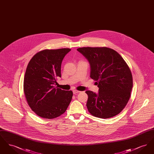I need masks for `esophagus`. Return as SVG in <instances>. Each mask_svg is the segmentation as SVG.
I'll use <instances>...</instances> for the list:
<instances>
[{
  "mask_svg": "<svg viewBox=\"0 0 154 154\" xmlns=\"http://www.w3.org/2000/svg\"><path fill=\"white\" fill-rule=\"evenodd\" d=\"M73 92L74 94H78V93L80 92V91H77V90H75V89H74V90L73 91Z\"/></svg>",
  "mask_w": 154,
  "mask_h": 154,
  "instance_id": "esophagus-1",
  "label": "esophagus"
}]
</instances>
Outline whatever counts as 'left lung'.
<instances>
[{"label": "left lung", "instance_id": "obj_1", "mask_svg": "<svg viewBox=\"0 0 154 154\" xmlns=\"http://www.w3.org/2000/svg\"><path fill=\"white\" fill-rule=\"evenodd\" d=\"M89 63L90 77L96 81L99 92L87 91V107L96 117L117 116L128 102L133 87L132 75L124 59L107 47H82L77 50Z\"/></svg>", "mask_w": 154, "mask_h": 154}]
</instances>
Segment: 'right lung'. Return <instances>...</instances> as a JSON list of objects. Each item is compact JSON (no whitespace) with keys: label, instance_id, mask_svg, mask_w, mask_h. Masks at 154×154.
Instances as JSON below:
<instances>
[{"label":"right lung","instance_id":"add662e5","mask_svg":"<svg viewBox=\"0 0 154 154\" xmlns=\"http://www.w3.org/2000/svg\"><path fill=\"white\" fill-rule=\"evenodd\" d=\"M69 48L44 50L35 54L28 65L23 91L32 111L43 118H55L63 114L73 96L72 91L55 87L61 77V64Z\"/></svg>","mask_w":154,"mask_h":154}]
</instances>
